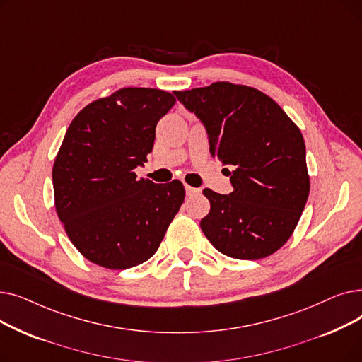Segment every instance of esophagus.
<instances>
[{"label":"esophagus","mask_w":362,"mask_h":362,"mask_svg":"<svg viewBox=\"0 0 362 362\" xmlns=\"http://www.w3.org/2000/svg\"><path fill=\"white\" fill-rule=\"evenodd\" d=\"M185 191H186L187 197H197V195L201 194V189L192 187V186H189V185H185Z\"/></svg>","instance_id":"1"}]
</instances>
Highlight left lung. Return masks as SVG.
Here are the masks:
<instances>
[{
    "label": "left lung",
    "instance_id": "left-lung-1",
    "mask_svg": "<svg viewBox=\"0 0 362 362\" xmlns=\"http://www.w3.org/2000/svg\"><path fill=\"white\" fill-rule=\"evenodd\" d=\"M175 95L204 124L211 156L233 186L229 195L202 191L211 204L201 220L204 235L232 258L274 254L292 236L310 194L300 130L255 88L216 82Z\"/></svg>",
    "mask_w": 362,
    "mask_h": 362
}]
</instances>
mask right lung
Here are the masks:
<instances>
[{
    "instance_id": "add662e5",
    "label": "right lung",
    "mask_w": 362,
    "mask_h": 362,
    "mask_svg": "<svg viewBox=\"0 0 362 362\" xmlns=\"http://www.w3.org/2000/svg\"><path fill=\"white\" fill-rule=\"evenodd\" d=\"M170 92L123 88L86 105L70 123L52 167L55 210L90 262L126 270L149 259L185 199L182 182L138 179Z\"/></svg>"
}]
</instances>
